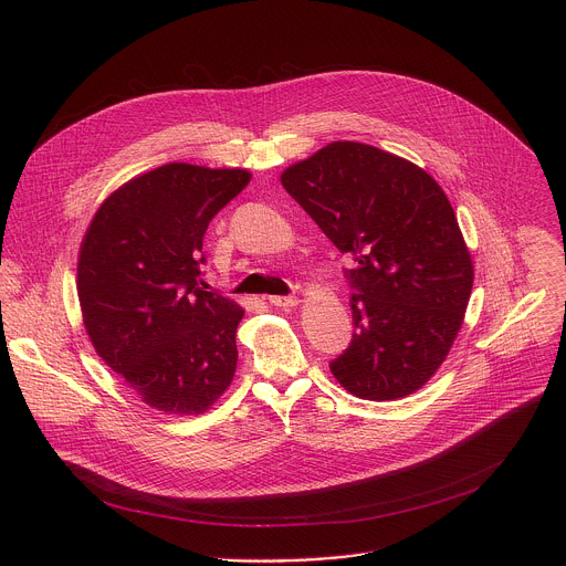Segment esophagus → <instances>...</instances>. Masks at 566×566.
<instances>
[{
  "label": "esophagus",
  "instance_id": "34e87169",
  "mask_svg": "<svg viewBox=\"0 0 566 566\" xmlns=\"http://www.w3.org/2000/svg\"><path fill=\"white\" fill-rule=\"evenodd\" d=\"M274 307H281V310H292L298 305V298L296 296H270L268 298Z\"/></svg>",
  "mask_w": 566,
  "mask_h": 566
}]
</instances>
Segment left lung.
<instances>
[{
	"label": "left lung",
	"instance_id": "8db88e82",
	"mask_svg": "<svg viewBox=\"0 0 566 566\" xmlns=\"http://www.w3.org/2000/svg\"><path fill=\"white\" fill-rule=\"evenodd\" d=\"M281 185L355 261V333L333 377L366 401L413 395L447 359L475 276L447 193L422 167L357 142L290 165Z\"/></svg>",
	"mask_w": 566,
	"mask_h": 566
}]
</instances>
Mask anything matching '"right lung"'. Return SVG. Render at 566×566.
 <instances>
[{"instance_id": "1", "label": "right lung", "mask_w": 566, "mask_h": 566, "mask_svg": "<svg viewBox=\"0 0 566 566\" xmlns=\"http://www.w3.org/2000/svg\"><path fill=\"white\" fill-rule=\"evenodd\" d=\"M252 174L167 163L117 187L78 254V301L95 353L150 407L193 416L231 386L243 310L200 281L202 238Z\"/></svg>"}]
</instances>
